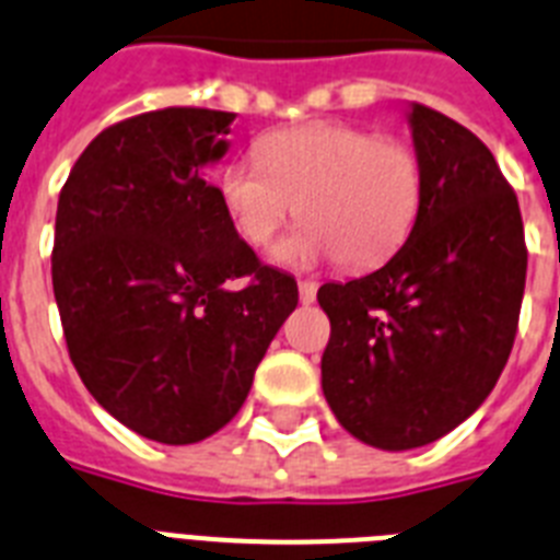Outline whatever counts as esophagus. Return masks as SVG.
Masks as SVG:
<instances>
[{"mask_svg": "<svg viewBox=\"0 0 560 560\" xmlns=\"http://www.w3.org/2000/svg\"><path fill=\"white\" fill-rule=\"evenodd\" d=\"M299 295L301 304H313L315 295H318V284L315 281H299Z\"/></svg>", "mask_w": 560, "mask_h": 560, "instance_id": "esophagus-1", "label": "esophagus"}]
</instances>
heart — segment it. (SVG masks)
I'll use <instances>...</instances> for the list:
<instances>
[{
	"instance_id": "obj_1",
	"label": "heart",
	"mask_w": 560,
	"mask_h": 560,
	"mask_svg": "<svg viewBox=\"0 0 560 560\" xmlns=\"http://www.w3.org/2000/svg\"><path fill=\"white\" fill-rule=\"evenodd\" d=\"M261 160H233L220 177L228 220L256 247L290 217L304 225L273 247V261L307 267L338 259L366 270L400 250L422 199L415 149L347 124H307L267 135Z\"/></svg>"
}]
</instances>
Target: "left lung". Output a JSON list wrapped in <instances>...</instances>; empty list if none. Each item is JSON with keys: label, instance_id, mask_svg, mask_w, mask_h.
<instances>
[{"label": "left lung", "instance_id": "obj_1", "mask_svg": "<svg viewBox=\"0 0 560 560\" xmlns=\"http://www.w3.org/2000/svg\"><path fill=\"white\" fill-rule=\"evenodd\" d=\"M406 118L422 168L406 245L374 273L318 290L332 324L324 397L354 440L383 451L422 448L482 406L527 279L518 199L488 145L422 104Z\"/></svg>", "mask_w": 560, "mask_h": 560}]
</instances>
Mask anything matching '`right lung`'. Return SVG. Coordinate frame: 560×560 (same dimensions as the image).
I'll return each mask as SVG.
<instances>
[{
	"label": "right lung",
	"instance_id": "1",
	"mask_svg": "<svg viewBox=\"0 0 560 560\" xmlns=\"http://www.w3.org/2000/svg\"><path fill=\"white\" fill-rule=\"evenodd\" d=\"M233 118L172 106L120 120L58 197L52 293L72 366L98 406L163 445L236 417L299 304L293 276L256 259L208 179Z\"/></svg>",
	"mask_w": 560,
	"mask_h": 560
}]
</instances>
